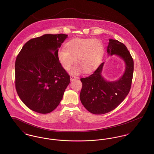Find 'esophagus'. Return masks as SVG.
<instances>
[{"label":"esophagus","instance_id":"1","mask_svg":"<svg viewBox=\"0 0 154 154\" xmlns=\"http://www.w3.org/2000/svg\"><path fill=\"white\" fill-rule=\"evenodd\" d=\"M78 79V77H76V76H74V75H71L70 76V80L71 81H73L75 79Z\"/></svg>","mask_w":154,"mask_h":154}]
</instances>
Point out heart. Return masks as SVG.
<instances>
[{"instance_id":"1","label":"heart","mask_w":154,"mask_h":154,"mask_svg":"<svg viewBox=\"0 0 154 154\" xmlns=\"http://www.w3.org/2000/svg\"><path fill=\"white\" fill-rule=\"evenodd\" d=\"M65 50H60L57 58L66 71L71 68L74 61L76 65L70 70L72 74L78 75L83 71L88 74L100 64L104 52L102 42L99 39L75 38L65 45Z\"/></svg>"}]
</instances>
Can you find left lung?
<instances>
[{
    "label": "left lung",
    "instance_id": "left-lung-1",
    "mask_svg": "<svg viewBox=\"0 0 154 154\" xmlns=\"http://www.w3.org/2000/svg\"><path fill=\"white\" fill-rule=\"evenodd\" d=\"M107 52L122 58L126 68L119 80L107 82L102 75L103 63L92 74L80 79L81 102L88 112L95 115L104 114L116 108L128 94L132 81L134 60L126 47L118 40L110 39Z\"/></svg>",
    "mask_w": 154,
    "mask_h": 154
}]
</instances>
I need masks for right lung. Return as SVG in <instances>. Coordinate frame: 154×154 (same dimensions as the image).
<instances>
[{
    "mask_svg": "<svg viewBox=\"0 0 154 154\" xmlns=\"http://www.w3.org/2000/svg\"><path fill=\"white\" fill-rule=\"evenodd\" d=\"M67 35L45 34L28 41L15 61L17 94L31 110L42 114L60 104L69 85V75L57 58Z\"/></svg>",
    "mask_w": 154,
    "mask_h": 154,
    "instance_id": "obj_1",
    "label": "right lung"
}]
</instances>
